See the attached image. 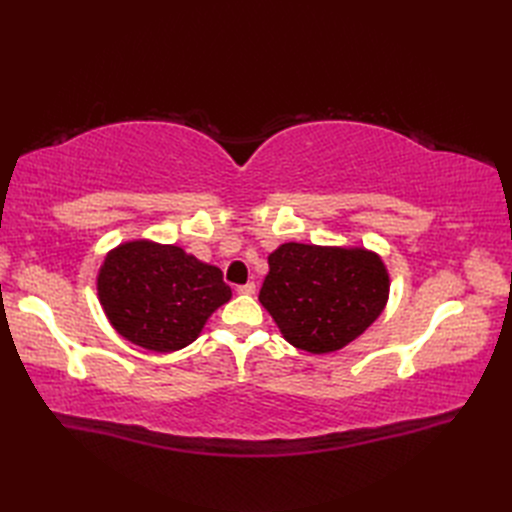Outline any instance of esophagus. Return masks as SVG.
<instances>
[{"mask_svg": "<svg viewBox=\"0 0 512 512\" xmlns=\"http://www.w3.org/2000/svg\"><path fill=\"white\" fill-rule=\"evenodd\" d=\"M237 292L239 294H254L256 292V284L254 282H247L243 286H237Z\"/></svg>", "mask_w": 512, "mask_h": 512, "instance_id": "obj_1", "label": "esophagus"}]
</instances>
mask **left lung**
Returning a JSON list of instances; mask_svg holds the SVG:
<instances>
[{
    "label": "left lung",
    "instance_id": "8db88e82",
    "mask_svg": "<svg viewBox=\"0 0 512 512\" xmlns=\"http://www.w3.org/2000/svg\"><path fill=\"white\" fill-rule=\"evenodd\" d=\"M389 286L382 258L365 247L284 243L269 256L258 299L288 344L324 354L374 324Z\"/></svg>",
    "mask_w": 512,
    "mask_h": 512
}]
</instances>
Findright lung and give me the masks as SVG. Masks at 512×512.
<instances>
[{
  "instance_id": "add662e5",
  "label": "right lung",
  "mask_w": 512,
  "mask_h": 512,
  "mask_svg": "<svg viewBox=\"0 0 512 512\" xmlns=\"http://www.w3.org/2000/svg\"><path fill=\"white\" fill-rule=\"evenodd\" d=\"M98 297L121 337L153 352H175L194 342L232 292L218 267L177 245L141 239L108 252Z\"/></svg>"
}]
</instances>
